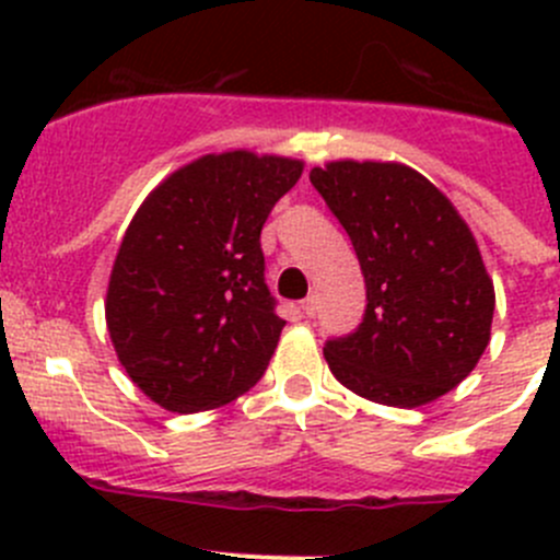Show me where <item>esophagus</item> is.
<instances>
[{
  "mask_svg": "<svg viewBox=\"0 0 560 560\" xmlns=\"http://www.w3.org/2000/svg\"><path fill=\"white\" fill-rule=\"evenodd\" d=\"M301 312L306 314V316H314V314H316V298H314V295L306 298V301L301 303Z\"/></svg>",
  "mask_w": 560,
  "mask_h": 560,
  "instance_id": "34e87169",
  "label": "esophagus"
}]
</instances>
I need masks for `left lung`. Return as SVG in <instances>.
Returning <instances> with one entry per match:
<instances>
[{
  "mask_svg": "<svg viewBox=\"0 0 560 560\" xmlns=\"http://www.w3.org/2000/svg\"><path fill=\"white\" fill-rule=\"evenodd\" d=\"M314 189L365 276L358 330L325 343L332 376L374 404H431L460 385L490 341L495 292L453 202L400 162H327Z\"/></svg>",
  "mask_w": 560,
  "mask_h": 560,
  "instance_id": "8db88e82",
  "label": "left lung"
}]
</instances>
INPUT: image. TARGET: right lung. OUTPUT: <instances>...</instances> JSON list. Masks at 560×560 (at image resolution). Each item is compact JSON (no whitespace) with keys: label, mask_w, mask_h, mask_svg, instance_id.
Wrapping results in <instances>:
<instances>
[{"label":"right lung","mask_w":560,"mask_h":560,"mask_svg":"<svg viewBox=\"0 0 560 560\" xmlns=\"http://www.w3.org/2000/svg\"><path fill=\"white\" fill-rule=\"evenodd\" d=\"M301 160L206 154L167 175L129 222L107 281L118 363L162 409L191 415L257 385L284 319L259 233Z\"/></svg>","instance_id":"1"}]
</instances>
